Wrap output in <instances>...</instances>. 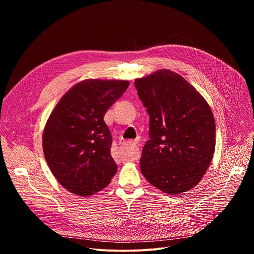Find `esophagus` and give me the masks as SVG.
<instances>
[{"mask_svg": "<svg viewBox=\"0 0 254 254\" xmlns=\"http://www.w3.org/2000/svg\"><path fill=\"white\" fill-rule=\"evenodd\" d=\"M138 142V140L137 139H134V140H131V143H134V144H136Z\"/></svg>", "mask_w": 254, "mask_h": 254, "instance_id": "34e87169", "label": "esophagus"}]
</instances>
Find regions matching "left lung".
<instances>
[{"mask_svg":"<svg viewBox=\"0 0 254 254\" xmlns=\"http://www.w3.org/2000/svg\"><path fill=\"white\" fill-rule=\"evenodd\" d=\"M134 86L150 116L141 174L171 195L191 190L214 155L215 121L209 104L187 80L167 69L135 79Z\"/></svg>","mask_w":254,"mask_h":254,"instance_id":"obj_1","label":"left lung"}]
</instances>
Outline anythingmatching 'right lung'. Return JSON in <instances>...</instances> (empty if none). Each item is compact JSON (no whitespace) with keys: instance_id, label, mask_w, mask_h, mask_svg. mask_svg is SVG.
<instances>
[{"instance_id":"right-lung-1","label":"right lung","mask_w":254,"mask_h":254,"mask_svg":"<svg viewBox=\"0 0 254 254\" xmlns=\"http://www.w3.org/2000/svg\"><path fill=\"white\" fill-rule=\"evenodd\" d=\"M128 85L125 80L81 81L61 97L49 117L43 132L45 160L71 193L92 195L116 175L113 137L103 117Z\"/></svg>"}]
</instances>
